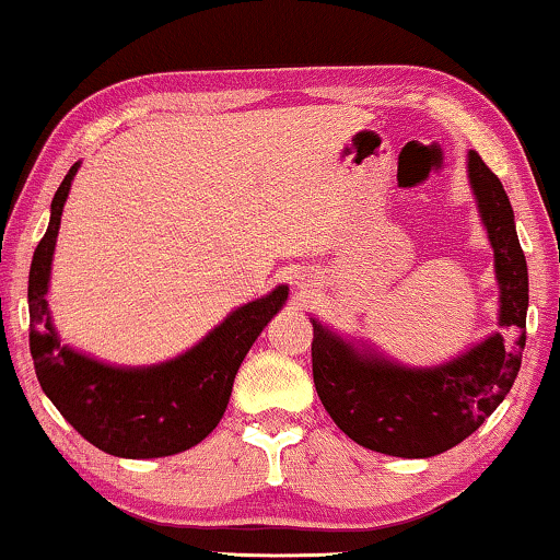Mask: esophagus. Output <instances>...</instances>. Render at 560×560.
Listing matches in <instances>:
<instances>
[{"instance_id":"1","label":"esophagus","mask_w":560,"mask_h":560,"mask_svg":"<svg viewBox=\"0 0 560 560\" xmlns=\"http://www.w3.org/2000/svg\"><path fill=\"white\" fill-rule=\"evenodd\" d=\"M296 287H299V289H312L314 281L308 279V277H299V279H296Z\"/></svg>"}]
</instances>
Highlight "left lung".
Masks as SVG:
<instances>
[{"label":"left lung","mask_w":560,"mask_h":560,"mask_svg":"<svg viewBox=\"0 0 560 560\" xmlns=\"http://www.w3.org/2000/svg\"><path fill=\"white\" fill-rule=\"evenodd\" d=\"M467 183L493 246L498 327L435 366H407L362 339L341 337L316 316L314 385L324 410L357 445L395 457H432L470 438L518 377L528 314V266L503 183L467 153Z\"/></svg>","instance_id":"left-lung-1"}]
</instances>
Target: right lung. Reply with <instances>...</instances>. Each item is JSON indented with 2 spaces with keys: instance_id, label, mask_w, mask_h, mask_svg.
<instances>
[{
  "instance_id": "obj_1",
  "label": "right lung",
  "mask_w": 560,
  "mask_h": 560,
  "mask_svg": "<svg viewBox=\"0 0 560 560\" xmlns=\"http://www.w3.org/2000/svg\"><path fill=\"white\" fill-rule=\"evenodd\" d=\"M80 161L57 188L49 226L30 269V352L39 387L88 442L115 457L148 460L183 453L211 435L229 407L233 380L248 349L289 299L281 283L233 308L196 347L150 366L100 362L62 345L49 314L47 291L65 200Z\"/></svg>"
}]
</instances>
